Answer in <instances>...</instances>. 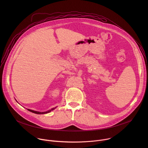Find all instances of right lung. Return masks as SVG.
Listing matches in <instances>:
<instances>
[{"instance_id": "add662e5", "label": "right lung", "mask_w": 148, "mask_h": 148, "mask_svg": "<svg viewBox=\"0 0 148 148\" xmlns=\"http://www.w3.org/2000/svg\"><path fill=\"white\" fill-rule=\"evenodd\" d=\"M56 108V107H55V108H51V110H49V111H46V112H38V111H33V110H29V109H27V110H28V111H30V112H33V113L36 114H45L49 113V112H51V111L54 110Z\"/></svg>"}]
</instances>
